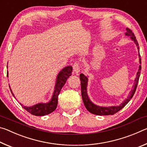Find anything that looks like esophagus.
Here are the masks:
<instances>
[{
    "mask_svg": "<svg viewBox=\"0 0 147 147\" xmlns=\"http://www.w3.org/2000/svg\"><path fill=\"white\" fill-rule=\"evenodd\" d=\"M73 70L74 71V73H75V74L78 75V73H80V71L78 63H75L73 65Z\"/></svg>",
    "mask_w": 147,
    "mask_h": 147,
    "instance_id": "esophagus-1",
    "label": "esophagus"
}]
</instances>
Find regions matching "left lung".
I'll use <instances>...</instances> for the list:
<instances>
[{
	"label": "left lung",
	"mask_w": 147,
	"mask_h": 147,
	"mask_svg": "<svg viewBox=\"0 0 147 147\" xmlns=\"http://www.w3.org/2000/svg\"><path fill=\"white\" fill-rule=\"evenodd\" d=\"M126 32L125 33V36L130 37V39L134 42V43H135L137 47H138V52H139V54H138L139 61V63L141 64V56H140V54H139V44L138 43V41H137L136 37L134 36V33L130 29L126 28ZM141 66L140 65L139 66V69H138V73L136 74V78L134 80L133 88L130 92V93H129L127 98H126L125 100H124V101L119 106H109V107L99 106L92 102L91 100L89 98L88 94V91H87V87H88V77L86 76L84 74H80V81H81L82 97L84 106H85L86 108L88 109L90 113L94 114V115H100V116L113 115V114L118 112L119 110H121L122 108H123L128 103V102L131 100V98L133 97L134 94L136 92L137 86H138L139 76H140V73H141Z\"/></svg>",
	"instance_id": "obj_1"
}]
</instances>
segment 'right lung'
<instances>
[{"instance_id": "obj_1", "label": "right lung", "mask_w": 147, "mask_h": 147, "mask_svg": "<svg viewBox=\"0 0 147 147\" xmlns=\"http://www.w3.org/2000/svg\"><path fill=\"white\" fill-rule=\"evenodd\" d=\"M72 71H73L72 66H67L59 71L56 78L53 94L52 96L51 100L49 102L38 103L32 106H23L22 104H21V105L28 112L36 116H44L53 112L56 109L57 105H58V98L61 89L65 85V84L66 83L67 80L68 79L69 76H71ZM7 76L8 77V72L7 73ZM9 87L12 94L15 97V95L11 91L10 86H9Z\"/></svg>"}]
</instances>
